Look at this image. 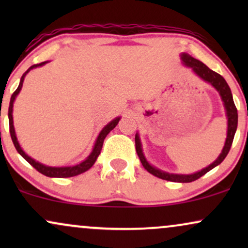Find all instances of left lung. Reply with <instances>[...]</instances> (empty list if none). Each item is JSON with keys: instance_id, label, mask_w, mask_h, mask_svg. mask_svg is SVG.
Here are the masks:
<instances>
[{"instance_id": "8db88e82", "label": "left lung", "mask_w": 248, "mask_h": 248, "mask_svg": "<svg viewBox=\"0 0 248 248\" xmlns=\"http://www.w3.org/2000/svg\"><path fill=\"white\" fill-rule=\"evenodd\" d=\"M181 59L186 67H190L195 75H197L199 78L203 79L204 81L211 85L212 87H215L216 91L219 93V95H220L227 119V135L226 140H225L223 150L219 154L217 160L210 164V166L202 169L201 171L189 173V175H184V173H170L152 166V164L147 161L146 156H144L143 154V149H142V143L139 133H136L135 135V148L142 166L144 167V169H146L148 172H150L152 175L156 176V177L161 179H166V181L178 182V183H189V182H193L196 181V179H198L199 177H202V176H204L206 172H209L210 170H212L215 167L219 166V164L225 160V157H226L227 154H229L230 149H231L235 130H237L238 127V112L237 108H235L234 101H233L231 88L229 87V85H227L226 80H225L223 77L218 75L215 71L210 70L205 64H203V62H199L198 59H195L193 57L187 55L186 52L182 53Z\"/></svg>"}]
</instances>
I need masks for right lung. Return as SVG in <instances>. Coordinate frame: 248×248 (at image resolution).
I'll use <instances>...</instances> for the list:
<instances>
[{"mask_svg":"<svg viewBox=\"0 0 248 248\" xmlns=\"http://www.w3.org/2000/svg\"><path fill=\"white\" fill-rule=\"evenodd\" d=\"M46 62H41V64L32 65V66H30L29 69L25 71L24 75L22 76L21 81H19L18 87H17V90L13 93V95H11L10 104H9V110H8V118H9L10 136H11V140H13V142H14V146H15L16 150H17V152H18L19 155H21L25 161L29 162L31 166L35 168L37 171H39L41 173H43V175L47 176V177H58V178L73 177V176L80 175V173L87 171V170L90 169V168L95 163L96 158H98V156L100 155V152H101V149H102V144H104L105 138H106V136L108 135V133H109L110 130L114 129L116 124H118L119 121H120L121 116H118V118L113 119L112 121L108 122L106 126L102 128L101 132L99 133L98 138H96L94 147H93L92 152H91L90 155H88L84 161L80 162V163L76 164V166H70V167H50V166H45V164L41 163V162L33 160L32 157H30V156L28 155V154H25L24 150L22 149L21 146H19L18 141H17L15 127H14V119H13L14 101H15L16 96L18 95V93L21 92L22 86H23V81H24L25 76H27L28 73H29L32 69H36V67H41V66H43V65L46 64Z\"/></svg>","mask_w":248,"mask_h":248,"instance_id":"1","label":"right lung"}]
</instances>
